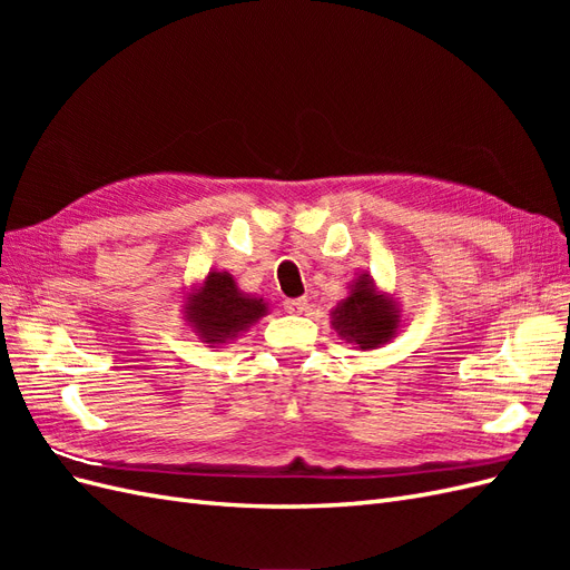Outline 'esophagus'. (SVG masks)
<instances>
[{
	"mask_svg": "<svg viewBox=\"0 0 570 570\" xmlns=\"http://www.w3.org/2000/svg\"><path fill=\"white\" fill-rule=\"evenodd\" d=\"M285 312H289V314H304L306 312V299L304 297L287 299L285 302Z\"/></svg>",
	"mask_w": 570,
	"mask_h": 570,
	"instance_id": "obj_1",
	"label": "esophagus"
}]
</instances>
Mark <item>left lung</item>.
Here are the masks:
<instances>
[{
	"label": "left lung",
	"mask_w": 570,
	"mask_h": 570,
	"mask_svg": "<svg viewBox=\"0 0 570 570\" xmlns=\"http://www.w3.org/2000/svg\"><path fill=\"white\" fill-rule=\"evenodd\" d=\"M331 325L340 340L371 352L400 335L402 308L394 295L375 285L371 273H361L347 285V297L331 312Z\"/></svg>",
	"instance_id": "left-lung-1"
}]
</instances>
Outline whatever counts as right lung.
<instances>
[{
	"instance_id": "obj_1",
	"label": "right lung",
	"mask_w": 570,
	"mask_h": 570,
	"mask_svg": "<svg viewBox=\"0 0 570 570\" xmlns=\"http://www.w3.org/2000/svg\"><path fill=\"white\" fill-rule=\"evenodd\" d=\"M266 314L268 302L239 289L228 271L212 268L183 297V318L206 347L233 344Z\"/></svg>"
}]
</instances>
